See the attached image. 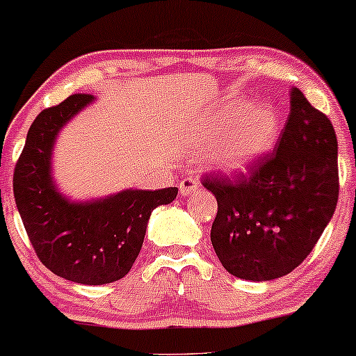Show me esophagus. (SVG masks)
Masks as SVG:
<instances>
[{
  "label": "esophagus",
  "instance_id": "34e87169",
  "mask_svg": "<svg viewBox=\"0 0 356 356\" xmlns=\"http://www.w3.org/2000/svg\"><path fill=\"white\" fill-rule=\"evenodd\" d=\"M199 187H201V184H199L196 177H184L179 184V191H181L182 196H191V194L196 193Z\"/></svg>",
  "mask_w": 356,
  "mask_h": 356
}]
</instances>
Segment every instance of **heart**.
<instances>
[{
    "instance_id": "heart-1",
    "label": "heart",
    "mask_w": 356,
    "mask_h": 356,
    "mask_svg": "<svg viewBox=\"0 0 356 356\" xmlns=\"http://www.w3.org/2000/svg\"><path fill=\"white\" fill-rule=\"evenodd\" d=\"M280 116L273 106L232 99L214 113L197 134L199 147L211 152V162L228 174L247 172L275 147L280 135Z\"/></svg>"
}]
</instances>
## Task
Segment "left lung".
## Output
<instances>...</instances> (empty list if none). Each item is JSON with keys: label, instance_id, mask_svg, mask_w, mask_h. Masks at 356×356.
I'll use <instances>...</instances> for the list:
<instances>
[{"label": "left lung", "instance_id": "8db88e82", "mask_svg": "<svg viewBox=\"0 0 356 356\" xmlns=\"http://www.w3.org/2000/svg\"><path fill=\"white\" fill-rule=\"evenodd\" d=\"M218 213L211 243L232 275L272 280L309 255L334 214L338 140L330 118L291 89V113L277 145L235 177L208 175Z\"/></svg>", "mask_w": 356, "mask_h": 356}]
</instances>
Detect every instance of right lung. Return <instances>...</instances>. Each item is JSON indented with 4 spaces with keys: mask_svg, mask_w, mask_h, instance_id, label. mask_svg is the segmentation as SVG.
I'll use <instances>...</instances> for the list:
<instances>
[{
    "mask_svg": "<svg viewBox=\"0 0 356 356\" xmlns=\"http://www.w3.org/2000/svg\"><path fill=\"white\" fill-rule=\"evenodd\" d=\"M92 99L91 95H72L35 118L15 165L13 194L38 260L65 280L103 286L130 272L152 211L174 201L177 187L127 189L88 202H72L58 193L50 174L54 142L58 130Z\"/></svg>",
    "mask_w": 356,
    "mask_h": 356,
    "instance_id": "right-lung-1",
    "label": "right lung"
}]
</instances>
